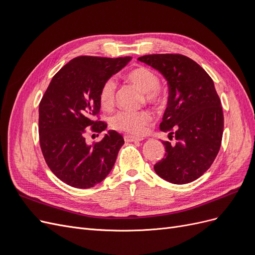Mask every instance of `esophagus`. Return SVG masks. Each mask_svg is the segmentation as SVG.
Here are the masks:
<instances>
[{"mask_svg": "<svg viewBox=\"0 0 255 255\" xmlns=\"http://www.w3.org/2000/svg\"><path fill=\"white\" fill-rule=\"evenodd\" d=\"M143 139L142 137H137V136H133V135H126L125 136V140L128 141V142H139Z\"/></svg>", "mask_w": 255, "mask_h": 255, "instance_id": "esophagus-1", "label": "esophagus"}]
</instances>
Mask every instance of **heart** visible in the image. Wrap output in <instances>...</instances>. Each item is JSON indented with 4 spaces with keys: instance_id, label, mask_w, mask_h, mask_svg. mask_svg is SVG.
Segmentation results:
<instances>
[{
    "instance_id": "1",
    "label": "heart",
    "mask_w": 255,
    "mask_h": 255,
    "mask_svg": "<svg viewBox=\"0 0 255 255\" xmlns=\"http://www.w3.org/2000/svg\"><path fill=\"white\" fill-rule=\"evenodd\" d=\"M127 80L143 92L146 102L160 104L164 101L163 94L158 86L159 80L151 69L139 66L127 73ZM116 85L113 80H107L100 91V103L104 109H110L115 103ZM151 120L148 112H119L111 119V126L117 130L138 134L143 132L144 127Z\"/></svg>"
}]
</instances>
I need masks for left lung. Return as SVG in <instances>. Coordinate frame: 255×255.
Listing matches in <instances>:
<instances>
[{
  "label": "left lung",
  "instance_id": "1",
  "mask_svg": "<svg viewBox=\"0 0 255 255\" xmlns=\"http://www.w3.org/2000/svg\"><path fill=\"white\" fill-rule=\"evenodd\" d=\"M138 60L160 72L169 86L159 128L175 142L163 141L165 157L154 170L172 184L195 181L211 167L221 145L223 113L214 82L196 61L180 54H153Z\"/></svg>",
  "mask_w": 255,
  "mask_h": 255
}]
</instances>
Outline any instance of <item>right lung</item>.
<instances>
[{
    "instance_id": "add662e5",
    "label": "right lung",
    "mask_w": 255,
    "mask_h": 255,
    "mask_svg": "<svg viewBox=\"0 0 255 255\" xmlns=\"http://www.w3.org/2000/svg\"><path fill=\"white\" fill-rule=\"evenodd\" d=\"M130 56L76 57L53 76L39 104V140L43 157L59 180L76 188H90L109 175L125 143L109 130L94 144L85 133H101L107 125L94 121L101 109L103 84L125 68Z\"/></svg>"
}]
</instances>
